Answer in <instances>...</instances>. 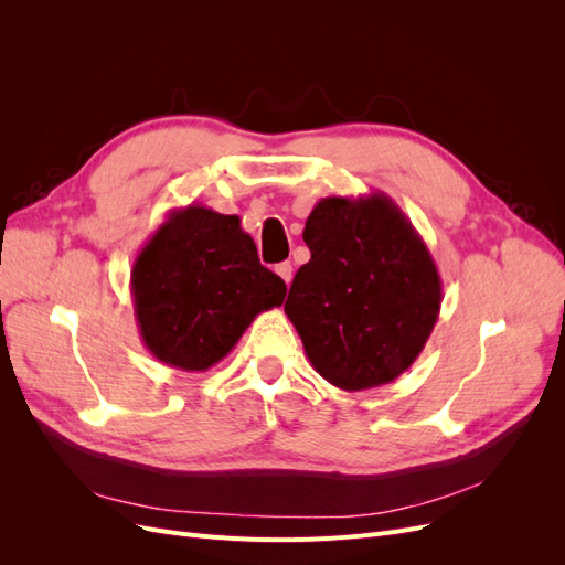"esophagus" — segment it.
<instances>
[{
    "label": "esophagus",
    "instance_id": "esophagus-1",
    "mask_svg": "<svg viewBox=\"0 0 565 565\" xmlns=\"http://www.w3.org/2000/svg\"><path fill=\"white\" fill-rule=\"evenodd\" d=\"M276 273L289 285V280H292V264H289V262L278 264V266H276Z\"/></svg>",
    "mask_w": 565,
    "mask_h": 565
}]
</instances>
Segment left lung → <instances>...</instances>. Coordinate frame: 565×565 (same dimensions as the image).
I'll use <instances>...</instances> for the list:
<instances>
[{"label": "left lung", "mask_w": 565, "mask_h": 565, "mask_svg": "<svg viewBox=\"0 0 565 565\" xmlns=\"http://www.w3.org/2000/svg\"><path fill=\"white\" fill-rule=\"evenodd\" d=\"M311 262L285 313L320 377L344 391L382 386L417 361L440 313L434 256L384 193L322 198L306 218Z\"/></svg>", "instance_id": "8db88e82"}]
</instances>
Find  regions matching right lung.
<instances>
[{
  "label": "right lung",
  "instance_id": "add662e5",
  "mask_svg": "<svg viewBox=\"0 0 565 565\" xmlns=\"http://www.w3.org/2000/svg\"><path fill=\"white\" fill-rule=\"evenodd\" d=\"M287 287L259 264L235 214L204 204L172 210L131 268L134 313L146 349L160 363L204 372L226 358Z\"/></svg>",
  "mask_w": 565,
  "mask_h": 565
}]
</instances>
